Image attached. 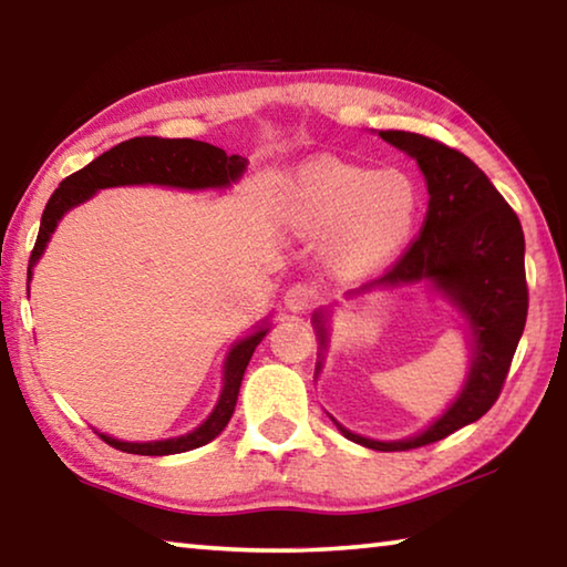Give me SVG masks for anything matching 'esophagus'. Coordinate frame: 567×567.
I'll return each mask as SVG.
<instances>
[{
  "mask_svg": "<svg viewBox=\"0 0 567 567\" xmlns=\"http://www.w3.org/2000/svg\"><path fill=\"white\" fill-rule=\"evenodd\" d=\"M315 300H318V290H315V287L307 285V282H295L290 290L285 292V305L290 307L292 312L310 310Z\"/></svg>",
  "mask_w": 567,
  "mask_h": 567,
  "instance_id": "34e87169",
  "label": "esophagus"
}]
</instances>
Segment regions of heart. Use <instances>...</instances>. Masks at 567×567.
<instances>
[{
	"instance_id": "1",
	"label": "heart",
	"mask_w": 567,
	"mask_h": 567,
	"mask_svg": "<svg viewBox=\"0 0 567 567\" xmlns=\"http://www.w3.org/2000/svg\"><path fill=\"white\" fill-rule=\"evenodd\" d=\"M292 225L322 235L338 229V252L370 267L408 243L420 215L415 179L400 169H368L322 157L297 172L287 189Z\"/></svg>"
}]
</instances>
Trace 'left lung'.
Wrapping results in <instances>:
<instances>
[{
	"instance_id": "left-lung-1",
	"label": "left lung",
	"mask_w": 567,
	"mask_h": 567,
	"mask_svg": "<svg viewBox=\"0 0 567 567\" xmlns=\"http://www.w3.org/2000/svg\"><path fill=\"white\" fill-rule=\"evenodd\" d=\"M380 137L417 159L427 179L430 203L420 235L405 252L385 275L354 292L427 277L465 312L475 342L463 392L425 433L400 443H378L338 425L352 443L395 453L453 435L483 417L501 398L527 320L525 237L513 207L463 152L415 132L390 130L380 132ZM320 342L324 344L322 328Z\"/></svg>"
}]
</instances>
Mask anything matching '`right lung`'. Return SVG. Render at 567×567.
Returning a JSON list of instances; mask_svg holds the SVG:
<instances>
[{
    "instance_id": "1",
    "label": "right lung",
    "mask_w": 567,
    "mask_h": 567,
    "mask_svg": "<svg viewBox=\"0 0 567 567\" xmlns=\"http://www.w3.org/2000/svg\"><path fill=\"white\" fill-rule=\"evenodd\" d=\"M247 169V159L239 155H227L225 150L207 142L197 140H162V137H134L127 142H120L92 159L87 167L76 169L74 175L60 182V187L52 192L50 203L44 207L40 235H37L34 249L30 255V270L27 277H32V267L44 252V245L50 243V235L54 233L60 217L72 209L74 205L90 199L94 192L104 187L117 185H169V187H185V189H203V187H225L237 177H243ZM267 330H260L249 338L239 340L227 354L225 362V388L223 395L213 415L207 417L205 425H199L192 433L172 440H157V443H122L107 435H100L104 443L122 450L130 455H175L187 453L199 445H207L227 427L229 417H233L237 405V392L243 385V375L247 370V362Z\"/></svg>"
}]
</instances>
